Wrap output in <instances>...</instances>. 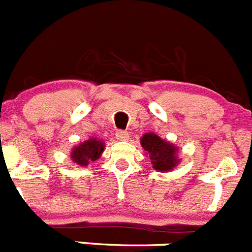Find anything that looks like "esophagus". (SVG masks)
<instances>
[{"label": "esophagus", "mask_w": 252, "mask_h": 252, "mask_svg": "<svg viewBox=\"0 0 252 252\" xmlns=\"http://www.w3.org/2000/svg\"><path fill=\"white\" fill-rule=\"evenodd\" d=\"M116 138L121 141H126L129 139V133L128 131H124V130H118L116 133Z\"/></svg>", "instance_id": "34e87169"}]
</instances>
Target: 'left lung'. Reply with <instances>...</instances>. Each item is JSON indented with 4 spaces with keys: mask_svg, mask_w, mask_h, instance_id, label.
Returning <instances> with one entry per match:
<instances>
[{
    "mask_svg": "<svg viewBox=\"0 0 252 252\" xmlns=\"http://www.w3.org/2000/svg\"><path fill=\"white\" fill-rule=\"evenodd\" d=\"M141 146L149 154L152 167L159 172H171L179 163L178 147L154 133H146L140 139Z\"/></svg>",
    "mask_w": 252,
    "mask_h": 252,
    "instance_id": "1",
    "label": "left lung"
}]
</instances>
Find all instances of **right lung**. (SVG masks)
<instances>
[{"instance_id": "obj_1", "label": "right lung", "mask_w": 252, "mask_h": 252, "mask_svg": "<svg viewBox=\"0 0 252 252\" xmlns=\"http://www.w3.org/2000/svg\"><path fill=\"white\" fill-rule=\"evenodd\" d=\"M103 149H105V144H103L102 140L91 138L79 144L78 146L73 147L70 157H72L73 162L77 163L78 166L86 167L90 162L100 158Z\"/></svg>"}]
</instances>
